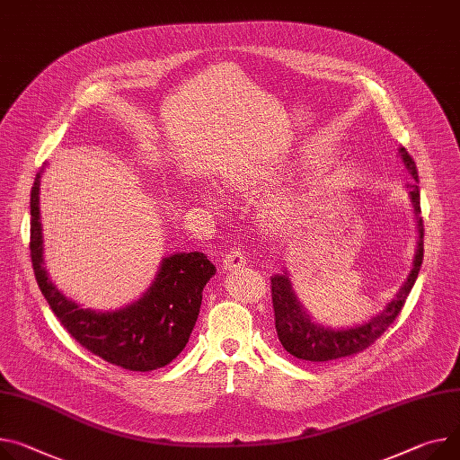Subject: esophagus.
<instances>
[{"instance_id":"34e87169","label":"esophagus","mask_w":460,"mask_h":460,"mask_svg":"<svg viewBox=\"0 0 460 460\" xmlns=\"http://www.w3.org/2000/svg\"><path fill=\"white\" fill-rule=\"evenodd\" d=\"M246 263H249V258H246L244 252H241L239 249H234L232 252L225 254V258H223V269L225 270H235V269L244 267Z\"/></svg>"}]
</instances>
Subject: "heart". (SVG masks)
I'll use <instances>...</instances> for the list:
<instances>
[{"mask_svg": "<svg viewBox=\"0 0 460 460\" xmlns=\"http://www.w3.org/2000/svg\"><path fill=\"white\" fill-rule=\"evenodd\" d=\"M278 176V167H258V165H235L223 174V184L239 197H254L267 191ZM200 200L211 208H221L223 200L217 193L206 188L199 193ZM305 202V195L300 190H289L272 195L263 206V223L272 234L288 232L296 221L300 209Z\"/></svg>", "mask_w": 460, "mask_h": 460, "instance_id": "heart-1", "label": "heart"}]
</instances>
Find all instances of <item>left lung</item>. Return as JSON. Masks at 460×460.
Segmentation results:
<instances>
[{
    "mask_svg": "<svg viewBox=\"0 0 460 460\" xmlns=\"http://www.w3.org/2000/svg\"><path fill=\"white\" fill-rule=\"evenodd\" d=\"M400 156L409 174L414 179V182L407 184V188H409V197L414 208L416 228H418L416 254H414L412 269L407 279L402 284L396 296L385 305L383 311L374 314L370 321L358 326L337 330V328L324 326L313 321V316L304 309V305L296 298L288 270L274 274L270 281H272V307H274L276 333L281 346H284L291 356L302 361H313V363L335 361V359L353 356V353L368 348L388 326L396 321L398 313L402 311L418 278L421 260H423V223L420 217V188H418L416 164L403 147H400Z\"/></svg>",
    "mask_w": 460,
    "mask_h": 460,
    "instance_id": "8db88e82",
    "label": "left lung"
}]
</instances>
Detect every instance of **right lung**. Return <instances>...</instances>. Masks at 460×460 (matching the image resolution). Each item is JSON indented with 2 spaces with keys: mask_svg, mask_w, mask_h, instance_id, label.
I'll use <instances>...</instances> for the list:
<instances>
[{
  "mask_svg": "<svg viewBox=\"0 0 460 460\" xmlns=\"http://www.w3.org/2000/svg\"><path fill=\"white\" fill-rule=\"evenodd\" d=\"M40 176L31 190V261L37 284L60 324L97 358L132 372L169 365L186 348L216 267L202 252H174L162 260L151 288L137 300L114 309H84L64 296L44 267Z\"/></svg>",
  "mask_w": 460,
  "mask_h": 460,
  "instance_id": "add662e5",
  "label": "right lung"
}]
</instances>
